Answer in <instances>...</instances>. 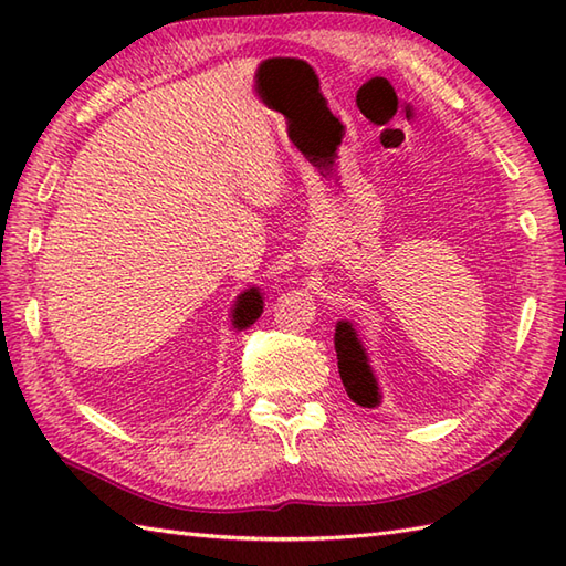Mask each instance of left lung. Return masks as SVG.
Segmentation results:
<instances>
[{"instance_id": "obj_1", "label": "left lung", "mask_w": 566, "mask_h": 566, "mask_svg": "<svg viewBox=\"0 0 566 566\" xmlns=\"http://www.w3.org/2000/svg\"><path fill=\"white\" fill-rule=\"evenodd\" d=\"M335 353H338V371L347 396H350L357 406H379V384L375 371L369 367L367 353L357 338L353 323L338 321V326H335Z\"/></svg>"}]
</instances>
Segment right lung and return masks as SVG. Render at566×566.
<instances>
[{
	"label": "right lung",
	"mask_w": 566,
	"mask_h": 566,
	"mask_svg": "<svg viewBox=\"0 0 566 566\" xmlns=\"http://www.w3.org/2000/svg\"><path fill=\"white\" fill-rule=\"evenodd\" d=\"M262 304L264 302H262V294H260L258 286H252V290H245L243 294L235 298V304H233V311H231L233 326L238 331H245L248 326H252V323H255L260 318V314H262Z\"/></svg>",
	"instance_id": "obj_1"
}]
</instances>
